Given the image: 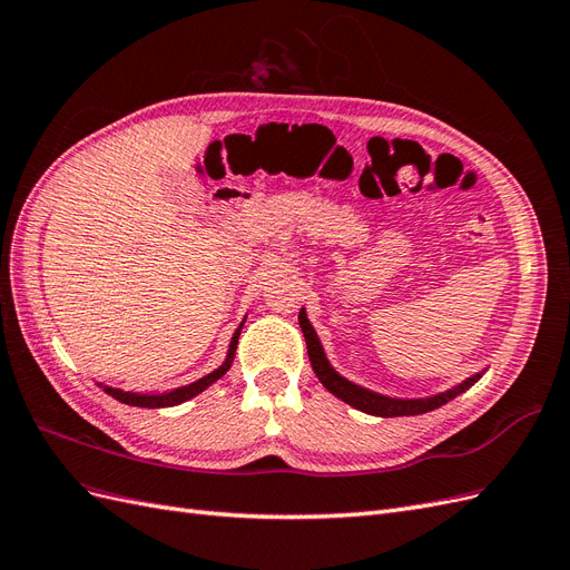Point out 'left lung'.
<instances>
[{"mask_svg": "<svg viewBox=\"0 0 570 570\" xmlns=\"http://www.w3.org/2000/svg\"><path fill=\"white\" fill-rule=\"evenodd\" d=\"M299 327L304 333L306 340V352H308V361H312V368L316 373L318 381L323 383V387L327 392H333L337 400H342L344 404H350L358 411L371 413V416H381V419H392V416H419V413H428L433 409H440L442 404L452 402L454 396H459L461 392L469 390L471 385H475L482 373H475L471 377H465L459 385H454L452 390H444L438 394H430V396H419V400H402V396H387L381 392H373L368 387H361L347 377L340 375L333 366L331 361H327L325 352H323V344L314 331V325L308 323L306 312L299 308Z\"/></svg>", "mask_w": 570, "mask_h": 570, "instance_id": "8db88e82", "label": "left lung"}]
</instances>
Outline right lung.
I'll return each mask as SVG.
<instances>
[{
	"instance_id": "add662e5",
	"label": "right lung",
	"mask_w": 570,
	"mask_h": 570,
	"mask_svg": "<svg viewBox=\"0 0 570 570\" xmlns=\"http://www.w3.org/2000/svg\"><path fill=\"white\" fill-rule=\"evenodd\" d=\"M243 323H245V321H243ZM243 323H239V327L233 333V340H230V347H228L226 361H223V364H220L216 371H212L209 375L199 377V381H195V383L176 387V390H168V392H151V394H149V392H147V394H142V392H124V390L101 385V383H99V387H105V392L111 394L114 400H118L120 404L142 406V409H164V406H176V404H183V402H187V400H193V396H197L199 392H204L206 387L214 385V383L218 381V377L226 375L228 368L233 366L235 350H237V340H239V333H243Z\"/></svg>"
}]
</instances>
